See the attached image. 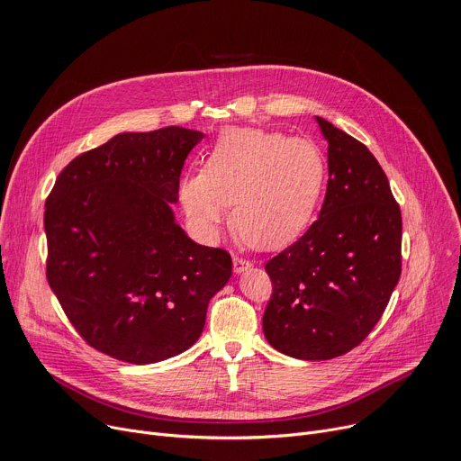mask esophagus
I'll return each instance as SVG.
<instances>
[{
  "label": "esophagus",
  "instance_id": "obj_1",
  "mask_svg": "<svg viewBox=\"0 0 461 461\" xmlns=\"http://www.w3.org/2000/svg\"><path fill=\"white\" fill-rule=\"evenodd\" d=\"M249 267H252V263H249L248 259H242V258H239V256L233 258V272H235V274H242V272H246Z\"/></svg>",
  "mask_w": 461,
  "mask_h": 461
}]
</instances>
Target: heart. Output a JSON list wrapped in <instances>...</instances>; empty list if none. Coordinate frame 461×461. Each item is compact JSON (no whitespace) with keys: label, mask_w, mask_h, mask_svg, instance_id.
Listing matches in <instances>:
<instances>
[{"label":"heart","mask_w":461,"mask_h":461,"mask_svg":"<svg viewBox=\"0 0 461 461\" xmlns=\"http://www.w3.org/2000/svg\"><path fill=\"white\" fill-rule=\"evenodd\" d=\"M327 182L323 150L307 138L263 129H228L209 150L202 173L182 178L185 215L205 240L231 224L252 248L277 249L311 224Z\"/></svg>","instance_id":"b5f03b06"}]
</instances>
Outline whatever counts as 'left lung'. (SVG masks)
Returning a JSON list of instances; mask_svg holds the SVG:
<instances>
[{
    "label": "left lung",
    "instance_id": "8db88e82",
    "mask_svg": "<svg viewBox=\"0 0 461 461\" xmlns=\"http://www.w3.org/2000/svg\"><path fill=\"white\" fill-rule=\"evenodd\" d=\"M327 141L320 217L267 263L274 292L263 316L268 344L302 360L357 348L381 320L401 276V209L366 145L314 117Z\"/></svg>",
    "mask_w": 461,
    "mask_h": 461
}]
</instances>
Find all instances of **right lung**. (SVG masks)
Here are the masks:
<instances>
[{"label":"right lung","mask_w":461,"mask_h":461,"mask_svg":"<svg viewBox=\"0 0 461 461\" xmlns=\"http://www.w3.org/2000/svg\"><path fill=\"white\" fill-rule=\"evenodd\" d=\"M203 134L121 132L77 156L46 202L48 281L97 351L152 364L189 349L231 258L178 226L180 173Z\"/></svg>","instance_id":"add662e5"}]
</instances>
